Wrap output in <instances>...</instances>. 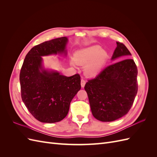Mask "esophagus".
<instances>
[{"label": "esophagus", "mask_w": 157, "mask_h": 157, "mask_svg": "<svg viewBox=\"0 0 157 157\" xmlns=\"http://www.w3.org/2000/svg\"><path fill=\"white\" fill-rule=\"evenodd\" d=\"M80 84H81V87L84 88L85 84H86V81L84 79H81V82H80Z\"/></svg>", "instance_id": "34e87169"}]
</instances>
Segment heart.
<instances>
[{
    "mask_svg": "<svg viewBox=\"0 0 157 157\" xmlns=\"http://www.w3.org/2000/svg\"><path fill=\"white\" fill-rule=\"evenodd\" d=\"M109 58L106 50H102L101 47L94 45L87 47L76 52L74 54V60L71 63L75 65H85L84 72L89 77H94L101 72Z\"/></svg>",
    "mask_w": 157,
    "mask_h": 157,
    "instance_id": "b5f03b06",
    "label": "heart"
}]
</instances>
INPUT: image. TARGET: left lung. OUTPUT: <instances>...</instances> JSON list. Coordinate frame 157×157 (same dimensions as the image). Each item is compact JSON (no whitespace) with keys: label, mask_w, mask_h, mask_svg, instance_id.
Masks as SVG:
<instances>
[{"label":"left lung","mask_w":157,"mask_h":157,"mask_svg":"<svg viewBox=\"0 0 157 157\" xmlns=\"http://www.w3.org/2000/svg\"><path fill=\"white\" fill-rule=\"evenodd\" d=\"M117 44L112 60L131 56L124 44L117 42ZM137 75L134 61L127 58L109 65L96 78L88 80L84 89L97 120L111 122L126 115L137 92Z\"/></svg>","instance_id":"1"}]
</instances>
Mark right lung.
<instances>
[{"label":"right lung","mask_w":157,"mask_h":157,"mask_svg":"<svg viewBox=\"0 0 157 157\" xmlns=\"http://www.w3.org/2000/svg\"><path fill=\"white\" fill-rule=\"evenodd\" d=\"M67 37H60L33 47L28 52L20 71L22 100L31 115L41 122H59L67 116L70 103L81 88L80 77L61 75L45 69L42 56L67 55Z\"/></svg>","instance_id":"add662e5"}]
</instances>
